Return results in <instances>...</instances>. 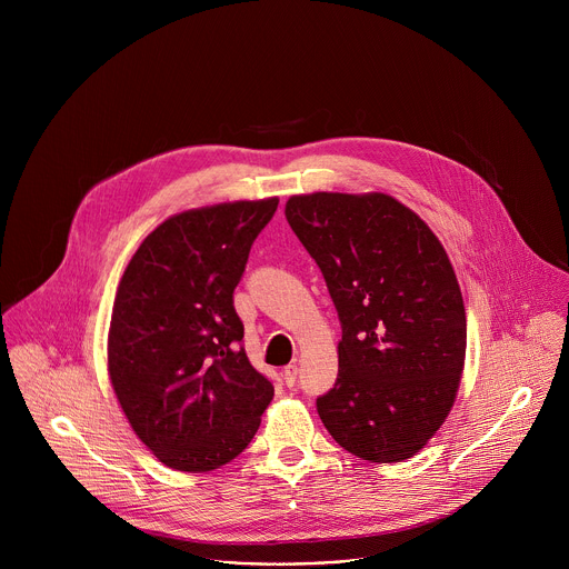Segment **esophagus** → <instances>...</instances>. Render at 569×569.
<instances>
[{
	"label": "esophagus",
	"mask_w": 569,
	"mask_h": 569,
	"mask_svg": "<svg viewBox=\"0 0 569 569\" xmlns=\"http://www.w3.org/2000/svg\"><path fill=\"white\" fill-rule=\"evenodd\" d=\"M283 380H286V385H288V387H292V385H295V380H297V365H288V367H283Z\"/></svg>",
	"instance_id": "1"
}]
</instances>
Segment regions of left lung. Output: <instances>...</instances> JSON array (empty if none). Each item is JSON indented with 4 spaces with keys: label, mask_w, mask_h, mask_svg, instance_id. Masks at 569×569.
Here are the masks:
<instances>
[{
    "label": "left lung",
    "mask_w": 569,
    "mask_h": 569,
    "mask_svg": "<svg viewBox=\"0 0 569 569\" xmlns=\"http://www.w3.org/2000/svg\"><path fill=\"white\" fill-rule=\"evenodd\" d=\"M286 218L342 321L338 380L317 398L323 428L373 463L415 457L448 419L466 360L448 252L419 213L380 191L290 196Z\"/></svg>",
    "instance_id": "1"
}]
</instances>
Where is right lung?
<instances>
[{"instance_id":"add662e5","label":"right lung","mask_w":569,"mask_h":569,"mask_svg":"<svg viewBox=\"0 0 569 569\" xmlns=\"http://www.w3.org/2000/svg\"><path fill=\"white\" fill-rule=\"evenodd\" d=\"M279 198L180 211L128 261L108 331L121 410L164 466L209 472L254 439L274 396L242 349L233 288Z\"/></svg>"}]
</instances>
